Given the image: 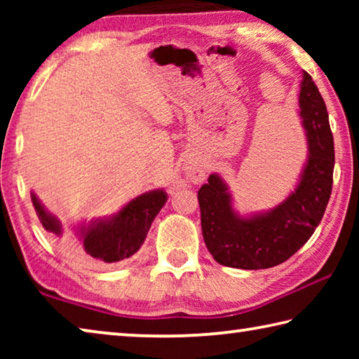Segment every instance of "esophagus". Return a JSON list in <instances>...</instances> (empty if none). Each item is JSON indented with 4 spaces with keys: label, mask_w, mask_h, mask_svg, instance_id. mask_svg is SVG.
<instances>
[{
    "label": "esophagus",
    "mask_w": 359,
    "mask_h": 359,
    "mask_svg": "<svg viewBox=\"0 0 359 359\" xmlns=\"http://www.w3.org/2000/svg\"><path fill=\"white\" fill-rule=\"evenodd\" d=\"M185 171L187 177L190 179L193 184H201L205 179V168L201 160H196V158H191L185 163Z\"/></svg>",
    "instance_id": "1"
}]
</instances>
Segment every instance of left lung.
Here are the masks:
<instances>
[{
  "mask_svg": "<svg viewBox=\"0 0 359 359\" xmlns=\"http://www.w3.org/2000/svg\"><path fill=\"white\" fill-rule=\"evenodd\" d=\"M299 117L307 139L294 191L274 209L241 215L228 185L210 174L198 191L203 238L212 257L236 269H267L287 261L311 239L323 218L332 190L334 141L326 104L311 74L302 71Z\"/></svg>",
  "mask_w": 359,
  "mask_h": 359,
  "instance_id": "1",
  "label": "left lung"
}]
</instances>
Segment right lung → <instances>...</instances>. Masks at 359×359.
Returning <instances> with one entry per match:
<instances>
[{"instance_id":"1","label":"right lung","mask_w":359,"mask_h":359,"mask_svg":"<svg viewBox=\"0 0 359 359\" xmlns=\"http://www.w3.org/2000/svg\"><path fill=\"white\" fill-rule=\"evenodd\" d=\"M32 201L44 229L55 238H63L62 223L41 204L33 191ZM166 201L165 190H151L131 199L117 214L77 224L76 233L82 242L79 255L96 263H117L133 257L144 244L151 222Z\"/></svg>"}]
</instances>
